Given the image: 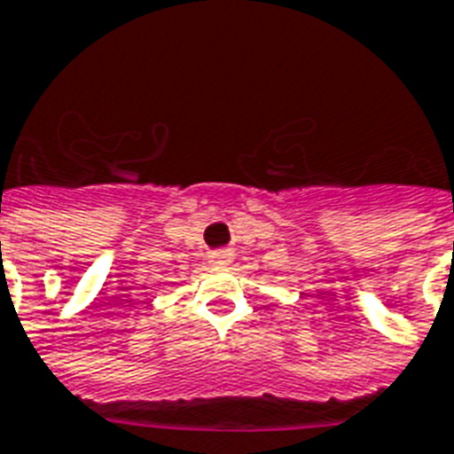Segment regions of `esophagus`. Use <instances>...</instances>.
Instances as JSON below:
<instances>
[{"label":"esophagus","mask_w":454,"mask_h":454,"mask_svg":"<svg viewBox=\"0 0 454 454\" xmlns=\"http://www.w3.org/2000/svg\"><path fill=\"white\" fill-rule=\"evenodd\" d=\"M209 259H212V264H219V266H226L233 262V250H216L209 254Z\"/></svg>","instance_id":"esophagus-1"}]
</instances>
